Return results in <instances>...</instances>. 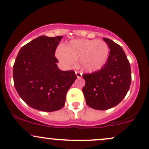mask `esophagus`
Wrapping results in <instances>:
<instances>
[{
  "instance_id": "1",
  "label": "esophagus",
  "mask_w": 149,
  "mask_h": 149,
  "mask_svg": "<svg viewBox=\"0 0 149 149\" xmlns=\"http://www.w3.org/2000/svg\"><path fill=\"white\" fill-rule=\"evenodd\" d=\"M76 74L78 78H80L82 76V73L81 72H79V71H76Z\"/></svg>"
}]
</instances>
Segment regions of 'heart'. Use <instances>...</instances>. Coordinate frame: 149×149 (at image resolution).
Here are the masks:
<instances>
[{
	"instance_id": "obj_1",
	"label": "heart",
	"mask_w": 149,
	"mask_h": 149,
	"mask_svg": "<svg viewBox=\"0 0 149 149\" xmlns=\"http://www.w3.org/2000/svg\"><path fill=\"white\" fill-rule=\"evenodd\" d=\"M110 48L106 42L97 39H75L56 51V56L67 67L79 64L87 72L101 69L106 64Z\"/></svg>"
}]
</instances>
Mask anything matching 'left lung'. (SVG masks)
Wrapping results in <instances>:
<instances>
[{
  "label": "left lung",
  "instance_id": "8db88e82",
  "mask_svg": "<svg viewBox=\"0 0 149 149\" xmlns=\"http://www.w3.org/2000/svg\"><path fill=\"white\" fill-rule=\"evenodd\" d=\"M103 40L110 49L106 64L97 71L82 75L86 103L99 110L117 105L126 96L131 83L130 62L123 48L110 39Z\"/></svg>",
  "mask_w": 149,
  "mask_h": 149
}]
</instances>
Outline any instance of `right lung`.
I'll return each mask as SVG.
<instances>
[{"label":"right lung","instance_id":"right-lung-1","mask_svg":"<svg viewBox=\"0 0 149 149\" xmlns=\"http://www.w3.org/2000/svg\"><path fill=\"white\" fill-rule=\"evenodd\" d=\"M62 36H40L21 48L13 66L14 85L20 97L35 110L54 112L65 104L67 91L77 78L73 71L56 64L55 50Z\"/></svg>","mask_w":149,"mask_h":149}]
</instances>
